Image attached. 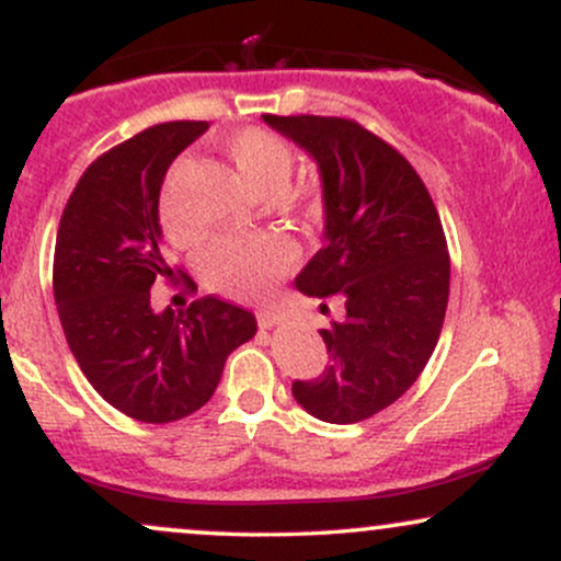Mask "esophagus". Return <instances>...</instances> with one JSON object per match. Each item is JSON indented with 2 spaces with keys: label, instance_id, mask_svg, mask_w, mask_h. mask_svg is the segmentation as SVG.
I'll return each instance as SVG.
<instances>
[{
  "label": "esophagus",
  "instance_id": "34e87169",
  "mask_svg": "<svg viewBox=\"0 0 561 561\" xmlns=\"http://www.w3.org/2000/svg\"><path fill=\"white\" fill-rule=\"evenodd\" d=\"M282 321L279 313L274 311H259V327L261 330H272V327H276Z\"/></svg>",
  "mask_w": 561,
  "mask_h": 561
}]
</instances>
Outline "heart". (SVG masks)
Returning <instances> with one entry per match:
<instances>
[{
    "mask_svg": "<svg viewBox=\"0 0 561 561\" xmlns=\"http://www.w3.org/2000/svg\"><path fill=\"white\" fill-rule=\"evenodd\" d=\"M224 150L255 197L274 199L287 190L295 169V150L285 137L266 131V128H242L227 137ZM179 171L182 165L173 169L163 197H160V224L173 244L186 248L199 240V229L182 214V205H179ZM287 261V250L266 237L229 240L210 250L208 261H205V276H208V285L218 293H227L240 300H261L282 279Z\"/></svg>",
    "mask_w": 561,
    "mask_h": 561,
    "instance_id": "obj_1",
    "label": "heart"
}]
</instances>
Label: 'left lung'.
Wrapping results in <instances>:
<instances>
[{
	"mask_svg": "<svg viewBox=\"0 0 561 561\" xmlns=\"http://www.w3.org/2000/svg\"><path fill=\"white\" fill-rule=\"evenodd\" d=\"M263 121L317 160L321 176L324 248L295 287L345 300V319L321 330L330 366L295 379L293 396L321 422L369 420L416 382L440 337L450 282L440 216L409 160L356 121Z\"/></svg>",
	"mask_w": 561,
	"mask_h": 561,
	"instance_id": "8db88e82",
	"label": "left lung"
}]
</instances>
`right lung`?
<instances>
[{"label":"right lung","mask_w":561,"mask_h":561,"mask_svg":"<svg viewBox=\"0 0 561 561\" xmlns=\"http://www.w3.org/2000/svg\"><path fill=\"white\" fill-rule=\"evenodd\" d=\"M205 131V121H171L107 150L83 171L57 229L53 287L70 351L92 388L139 422L195 414L229 353L259 330L253 313L214 295L184 313L150 306L156 279L176 276L160 248V186Z\"/></svg>","instance_id":"right-lung-1"}]
</instances>
